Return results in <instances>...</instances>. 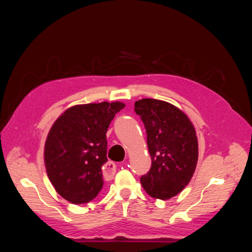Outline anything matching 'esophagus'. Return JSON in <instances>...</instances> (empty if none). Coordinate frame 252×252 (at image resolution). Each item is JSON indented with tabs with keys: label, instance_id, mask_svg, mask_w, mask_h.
Segmentation results:
<instances>
[{
	"label": "esophagus",
	"instance_id": "34e87169",
	"mask_svg": "<svg viewBox=\"0 0 252 252\" xmlns=\"http://www.w3.org/2000/svg\"><path fill=\"white\" fill-rule=\"evenodd\" d=\"M104 170H103V173H104V176H106V177H112L114 173H116V164L113 163V162H111V161H109V162H106L105 163V167L103 168Z\"/></svg>",
	"mask_w": 252,
	"mask_h": 252
}]
</instances>
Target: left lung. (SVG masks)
<instances>
[{
  "label": "left lung",
  "mask_w": 252,
  "mask_h": 252,
  "mask_svg": "<svg viewBox=\"0 0 252 252\" xmlns=\"http://www.w3.org/2000/svg\"><path fill=\"white\" fill-rule=\"evenodd\" d=\"M147 130L151 169L141 177L143 189L152 198L167 200L185 189L192 178L198 162L195 129L177 106L156 99L134 103Z\"/></svg>",
  "instance_id": "left-lung-1"
}]
</instances>
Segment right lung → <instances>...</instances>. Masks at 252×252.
Instances as JSON below:
<instances>
[{"label": "right lung", "mask_w": 252, "mask_h": 252, "mask_svg": "<svg viewBox=\"0 0 252 252\" xmlns=\"http://www.w3.org/2000/svg\"><path fill=\"white\" fill-rule=\"evenodd\" d=\"M122 102L71 106L50 129L44 146L48 177L57 192L73 204L88 203L103 187L106 131Z\"/></svg>", "instance_id": "add662e5"}]
</instances>
